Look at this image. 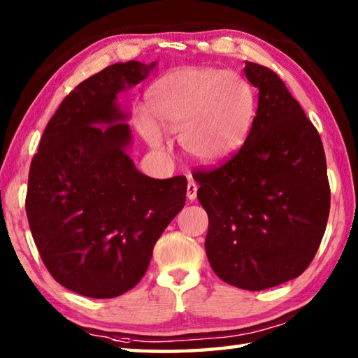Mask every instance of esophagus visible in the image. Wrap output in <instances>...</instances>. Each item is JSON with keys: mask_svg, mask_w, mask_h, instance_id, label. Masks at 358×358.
Returning a JSON list of instances; mask_svg holds the SVG:
<instances>
[{"mask_svg": "<svg viewBox=\"0 0 358 358\" xmlns=\"http://www.w3.org/2000/svg\"><path fill=\"white\" fill-rule=\"evenodd\" d=\"M197 183L196 181H194L192 178H189V181H187V187H186V192H187V199H189V201L192 202V201H196V197H197Z\"/></svg>", "mask_w": 358, "mask_h": 358, "instance_id": "1", "label": "esophagus"}]
</instances>
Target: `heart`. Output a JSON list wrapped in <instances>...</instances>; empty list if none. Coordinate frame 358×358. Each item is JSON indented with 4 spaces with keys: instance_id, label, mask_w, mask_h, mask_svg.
<instances>
[{
    "instance_id": "obj_1",
    "label": "heart",
    "mask_w": 358,
    "mask_h": 358,
    "mask_svg": "<svg viewBox=\"0 0 358 358\" xmlns=\"http://www.w3.org/2000/svg\"><path fill=\"white\" fill-rule=\"evenodd\" d=\"M148 110L153 121L141 118L138 129L151 148L167 150L161 129L180 134L187 159L211 166L243 143L256 112V96L251 85L234 72L185 68L151 85Z\"/></svg>"
}]
</instances>
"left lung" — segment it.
<instances>
[{
	"label": "left lung",
	"instance_id": "obj_1",
	"mask_svg": "<svg viewBox=\"0 0 358 358\" xmlns=\"http://www.w3.org/2000/svg\"><path fill=\"white\" fill-rule=\"evenodd\" d=\"M259 104L245 143L213 171L194 173L208 215L205 251L227 284L264 290L300 276L316 256L330 211L317 129L273 71L246 62Z\"/></svg>",
	"mask_w": 358,
	"mask_h": 358
}]
</instances>
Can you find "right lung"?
I'll return each instance as SVG.
<instances>
[{"mask_svg":"<svg viewBox=\"0 0 358 358\" xmlns=\"http://www.w3.org/2000/svg\"><path fill=\"white\" fill-rule=\"evenodd\" d=\"M156 62L115 63L72 90L29 167L27 216L42 262L66 289L113 299L142 280L153 248L186 202L185 177L150 178L128 155L118 93Z\"/></svg>","mask_w":358,"mask_h":358,"instance_id":"1","label":"right lung"}]
</instances>
